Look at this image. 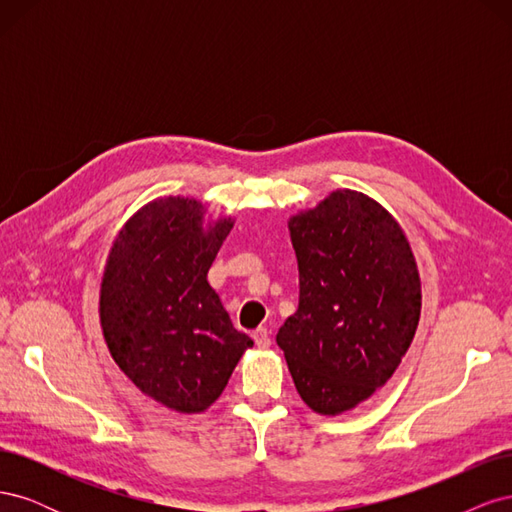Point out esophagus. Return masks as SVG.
I'll return each mask as SVG.
<instances>
[{"mask_svg":"<svg viewBox=\"0 0 512 512\" xmlns=\"http://www.w3.org/2000/svg\"><path fill=\"white\" fill-rule=\"evenodd\" d=\"M254 342H256V346L258 348H269L271 346V335H269V331L265 329V327H258L256 331H254Z\"/></svg>","mask_w":512,"mask_h":512,"instance_id":"34e87169","label":"esophagus"}]
</instances>
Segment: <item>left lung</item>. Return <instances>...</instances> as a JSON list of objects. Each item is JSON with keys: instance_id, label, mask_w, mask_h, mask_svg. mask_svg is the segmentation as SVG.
Wrapping results in <instances>:
<instances>
[{"instance_id": "obj_1", "label": "left lung", "mask_w": 512, "mask_h": 512, "mask_svg": "<svg viewBox=\"0 0 512 512\" xmlns=\"http://www.w3.org/2000/svg\"><path fill=\"white\" fill-rule=\"evenodd\" d=\"M288 230L299 309L275 339L305 404L337 416L395 374L421 318V277L404 228L363 192H331Z\"/></svg>"}]
</instances>
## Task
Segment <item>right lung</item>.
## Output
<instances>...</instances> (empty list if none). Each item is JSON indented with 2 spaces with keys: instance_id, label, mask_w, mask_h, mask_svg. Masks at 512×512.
Listing matches in <instances>:
<instances>
[{
  "instance_id": "1",
  "label": "right lung",
  "mask_w": 512,
  "mask_h": 512,
  "mask_svg": "<svg viewBox=\"0 0 512 512\" xmlns=\"http://www.w3.org/2000/svg\"><path fill=\"white\" fill-rule=\"evenodd\" d=\"M232 224L207 220L196 198L160 196L123 224L104 265L108 352L138 391L181 414L205 412L254 346L207 282Z\"/></svg>"
}]
</instances>
